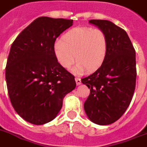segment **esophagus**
<instances>
[{
	"mask_svg": "<svg viewBox=\"0 0 147 147\" xmlns=\"http://www.w3.org/2000/svg\"><path fill=\"white\" fill-rule=\"evenodd\" d=\"M76 81L77 85H80L81 84V78H76Z\"/></svg>",
	"mask_w": 147,
	"mask_h": 147,
	"instance_id": "1",
	"label": "esophagus"
}]
</instances>
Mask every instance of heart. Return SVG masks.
I'll list each match as a JSON object with an SVG mask.
<instances>
[{
    "mask_svg": "<svg viewBox=\"0 0 147 147\" xmlns=\"http://www.w3.org/2000/svg\"><path fill=\"white\" fill-rule=\"evenodd\" d=\"M108 51V38L100 28L80 27L66 32L54 45L57 62L65 69H70L76 61L73 71L83 72L85 69L92 71L104 63Z\"/></svg>",
    "mask_w": 147,
    "mask_h": 147,
    "instance_id": "b5f03b06",
    "label": "heart"
}]
</instances>
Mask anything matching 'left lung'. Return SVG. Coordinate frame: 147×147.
Masks as SVG:
<instances>
[{
	"label": "left lung",
	"mask_w": 147,
	"mask_h": 147,
	"mask_svg": "<svg viewBox=\"0 0 147 147\" xmlns=\"http://www.w3.org/2000/svg\"><path fill=\"white\" fill-rule=\"evenodd\" d=\"M90 23L103 30L108 38L104 63L81 82L90 90L84 108L91 121L109 125L121 117L132 99L136 86L135 50L126 32L108 20Z\"/></svg>",
	"instance_id": "left-lung-1"
}]
</instances>
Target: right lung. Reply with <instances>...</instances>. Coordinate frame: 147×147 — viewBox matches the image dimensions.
<instances>
[{
    "label": "right lung",
    "instance_id": "1",
    "mask_svg": "<svg viewBox=\"0 0 147 147\" xmlns=\"http://www.w3.org/2000/svg\"><path fill=\"white\" fill-rule=\"evenodd\" d=\"M73 20L39 17L24 28L11 46L6 81L11 104L24 120L42 125L56 117L67 93L76 87L75 76L57 60V38Z\"/></svg>",
    "mask_w": 147,
    "mask_h": 147
}]
</instances>
